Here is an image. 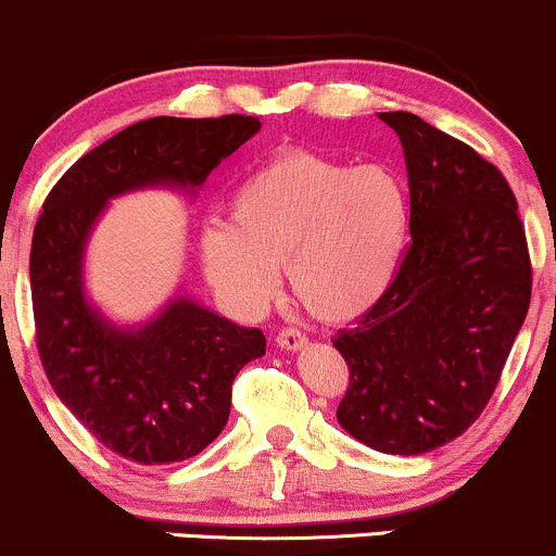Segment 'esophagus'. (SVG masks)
<instances>
[{
  "instance_id": "34e87169",
  "label": "esophagus",
  "mask_w": 556,
  "mask_h": 556,
  "mask_svg": "<svg viewBox=\"0 0 556 556\" xmlns=\"http://www.w3.org/2000/svg\"><path fill=\"white\" fill-rule=\"evenodd\" d=\"M303 343H306V334L298 327H285L277 332V345L285 348V351H298Z\"/></svg>"
}]
</instances>
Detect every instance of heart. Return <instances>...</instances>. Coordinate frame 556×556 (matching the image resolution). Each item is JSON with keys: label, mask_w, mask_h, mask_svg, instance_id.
<instances>
[{"label": "heart", "mask_w": 556, "mask_h": 556, "mask_svg": "<svg viewBox=\"0 0 556 556\" xmlns=\"http://www.w3.org/2000/svg\"><path fill=\"white\" fill-rule=\"evenodd\" d=\"M408 224V192L390 170L285 150L235 189L227 227L203 229L200 258L218 295L242 314L268 306L285 266L301 306L343 325L390 290Z\"/></svg>", "instance_id": "obj_1"}]
</instances>
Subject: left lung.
<instances>
[{
    "mask_svg": "<svg viewBox=\"0 0 556 556\" xmlns=\"http://www.w3.org/2000/svg\"><path fill=\"white\" fill-rule=\"evenodd\" d=\"M404 144L412 242L380 303L332 340L348 364L338 422L417 456L483 414L526 321L533 268L509 181L419 115L380 113Z\"/></svg>",
    "mask_w": 556,
    "mask_h": 556,
    "instance_id": "left-lung-1",
    "label": "left lung"
}]
</instances>
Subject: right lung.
Here are the masks:
<instances>
[{
  "label": "right lung",
  "mask_w": 556,
  "mask_h": 556,
  "mask_svg": "<svg viewBox=\"0 0 556 556\" xmlns=\"http://www.w3.org/2000/svg\"><path fill=\"white\" fill-rule=\"evenodd\" d=\"M258 129L255 115L240 113L139 121L78 157L36 218L28 264L41 367L73 417L137 465L185 462L216 441L231 382L264 356L266 338L187 298L131 332L110 327L84 298V242L110 198L200 187Z\"/></svg>",
  "instance_id": "right-lung-1"
}]
</instances>
